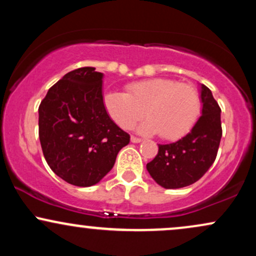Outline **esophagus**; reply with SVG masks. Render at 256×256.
Returning a JSON list of instances; mask_svg holds the SVG:
<instances>
[{"mask_svg": "<svg viewBox=\"0 0 256 256\" xmlns=\"http://www.w3.org/2000/svg\"><path fill=\"white\" fill-rule=\"evenodd\" d=\"M131 142L132 143H140V142H142V140H140V138H138V137L131 136Z\"/></svg>", "mask_w": 256, "mask_h": 256, "instance_id": "1", "label": "esophagus"}]
</instances>
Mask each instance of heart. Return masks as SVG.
I'll return each instance as SVG.
<instances>
[{
  "instance_id": "b5f03b06",
  "label": "heart",
  "mask_w": 256,
  "mask_h": 256,
  "mask_svg": "<svg viewBox=\"0 0 256 256\" xmlns=\"http://www.w3.org/2000/svg\"><path fill=\"white\" fill-rule=\"evenodd\" d=\"M108 116L122 128H131L140 119L149 116L140 126L143 134H158L166 140H176L188 134L201 113V98L192 84L170 78H150L126 85V92L108 91L104 95Z\"/></svg>"
}]
</instances>
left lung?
I'll use <instances>...</instances> for the list:
<instances>
[{
    "label": "left lung",
    "mask_w": 256,
    "mask_h": 256,
    "mask_svg": "<svg viewBox=\"0 0 256 256\" xmlns=\"http://www.w3.org/2000/svg\"><path fill=\"white\" fill-rule=\"evenodd\" d=\"M202 116L192 131L170 144H158V152L146 164L149 174L165 189H179L198 182L216 160L222 140L218 102L212 91L201 85Z\"/></svg>",
    "instance_id": "obj_1"
}]
</instances>
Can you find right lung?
Returning <instances> with one entry per match:
<instances>
[{"label": "right lung", "instance_id": "add662e5", "mask_svg": "<svg viewBox=\"0 0 256 256\" xmlns=\"http://www.w3.org/2000/svg\"><path fill=\"white\" fill-rule=\"evenodd\" d=\"M102 78L94 67L68 72L48 90L38 108V134L46 164L76 186L98 183L130 142V134L107 114Z\"/></svg>", "mask_w": 256, "mask_h": 256}]
</instances>
